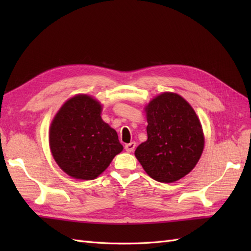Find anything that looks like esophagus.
<instances>
[{
    "instance_id": "34e87169",
    "label": "esophagus",
    "mask_w": 251,
    "mask_h": 251,
    "mask_svg": "<svg viewBox=\"0 0 251 251\" xmlns=\"http://www.w3.org/2000/svg\"><path fill=\"white\" fill-rule=\"evenodd\" d=\"M135 147H136V143L135 142H130V143L126 144L125 149H126V151H127V153H131V151H133L135 150Z\"/></svg>"
}]
</instances>
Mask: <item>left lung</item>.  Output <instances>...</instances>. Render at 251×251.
Returning <instances> with one entry per match:
<instances>
[{"label": "left lung", "instance_id": "obj_1", "mask_svg": "<svg viewBox=\"0 0 251 251\" xmlns=\"http://www.w3.org/2000/svg\"><path fill=\"white\" fill-rule=\"evenodd\" d=\"M148 140L135 156L151 178L171 183L191 172L204 148L201 124L184 98L163 93L146 109Z\"/></svg>", "mask_w": 251, "mask_h": 251}]
</instances>
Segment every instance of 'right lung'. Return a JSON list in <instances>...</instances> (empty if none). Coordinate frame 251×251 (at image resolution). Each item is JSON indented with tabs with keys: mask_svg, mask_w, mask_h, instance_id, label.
<instances>
[{
	"mask_svg": "<svg viewBox=\"0 0 251 251\" xmlns=\"http://www.w3.org/2000/svg\"><path fill=\"white\" fill-rule=\"evenodd\" d=\"M100 112L101 105L92 97L77 95L60 108L52 121L51 153L59 168L73 178L95 179L124 149Z\"/></svg>",
	"mask_w": 251,
	"mask_h": 251,
	"instance_id": "1",
	"label": "right lung"
}]
</instances>
